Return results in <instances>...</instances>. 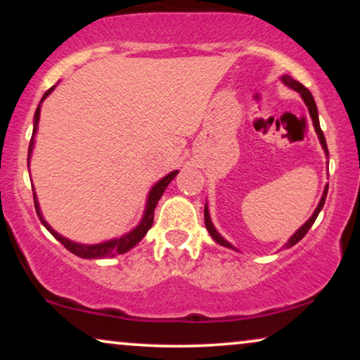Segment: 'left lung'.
I'll return each mask as SVG.
<instances>
[{
    "mask_svg": "<svg viewBox=\"0 0 360 360\" xmlns=\"http://www.w3.org/2000/svg\"><path fill=\"white\" fill-rule=\"evenodd\" d=\"M282 82L285 83V85L287 86H290V88H293V90H297L300 95H302V98H303V101L307 103V106H308V111H309V116H311V120H313V124H314V129H316V134H318V137H319V142H321V146H323V149H324V152H326V155L329 157V152H328V146H326V139H324V134H323V131H321V126H319V120H318V108H316V103H314V100H313V95L311 93H309V90L307 86H303L302 83L300 82H297V80H293L292 77H288V75H283L282 77ZM326 195H328V186L326 188H324V193H323V196H321V200H319V205H318V208L314 210V213H313V216L311 218H309L307 223H304L302 228H300L297 233H295L292 238H290V240L287 244H285V248H292V245H295L298 243V240H302L304 236H307V233L309 231V228H311L313 226V223L314 221H316V218H318V214H319V211H321V208H323V205H324V201H326ZM205 226H206V229H208V233L211 234V238H213L216 243L218 244H221V245H224V248H229V249H234L233 245H231L228 240H224L223 238H221V236L218 234V231L214 229V226H213V223H211V219H210V213H208V208H206L205 206Z\"/></svg>",
    "mask_w": 360,
    "mask_h": 360,
    "instance_id": "obj_1",
    "label": "left lung"
}]
</instances>
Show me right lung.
<instances>
[{
	"label": "right lung",
	"mask_w": 360,
	"mask_h": 360,
	"mask_svg": "<svg viewBox=\"0 0 360 360\" xmlns=\"http://www.w3.org/2000/svg\"><path fill=\"white\" fill-rule=\"evenodd\" d=\"M53 90L52 88H49L46 91V95L42 96V100H46V98L51 95V91ZM39 116H41V106H37L36 110V115H34V131H32V137H31V142H29V152H27V167H29V159H31V152H32V147H34V134H36L37 131V122H39ZM179 174V172H172L167 176H164L159 184L154 185V188L150 190L149 193V200H147V208H146V213H144V218H142L141 224L137 226L136 229H132L129 234L122 236L120 239H112V240H108V243H103V244H96V245H83V244H77V243H72V240H68L65 238H62L60 234H57L56 231H53L51 226H49L46 221H44L42 214H41V210H39V205H37V200H36V193H34V206H36V211L39 214V218H41L42 224L46 226V228L51 231V234L56 238L58 243H62V245L65 249L70 250L72 254L78 255V257H83V259H105V257H112V255H120V254H124L126 250H129L131 248H134V245L139 243V240L144 238L147 234V231L152 228V224H154V210L157 203H159L160 196L164 195V191L167 188V185L170 184L172 180L175 179V175Z\"/></svg>",
	"instance_id": "obj_1"
}]
</instances>
